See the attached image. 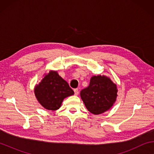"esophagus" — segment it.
Wrapping results in <instances>:
<instances>
[{
    "instance_id": "esophagus-1",
    "label": "esophagus",
    "mask_w": 154,
    "mask_h": 154,
    "mask_svg": "<svg viewBox=\"0 0 154 154\" xmlns=\"http://www.w3.org/2000/svg\"><path fill=\"white\" fill-rule=\"evenodd\" d=\"M74 92H75V95H78V94H79V90L76 88V89L74 90Z\"/></svg>"
}]
</instances>
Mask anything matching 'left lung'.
Listing matches in <instances>:
<instances>
[{
	"mask_svg": "<svg viewBox=\"0 0 154 154\" xmlns=\"http://www.w3.org/2000/svg\"><path fill=\"white\" fill-rule=\"evenodd\" d=\"M117 85L105 75L92 76L88 87L80 96L85 107L91 113L99 115L110 109L118 96Z\"/></svg>",
	"mask_w": 154,
	"mask_h": 154,
	"instance_id": "left-lung-1",
	"label": "left lung"
}]
</instances>
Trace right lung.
I'll return each mask as SVG.
<instances>
[{
    "label": "right lung",
    "mask_w": 154,
    "mask_h": 154,
    "mask_svg": "<svg viewBox=\"0 0 154 154\" xmlns=\"http://www.w3.org/2000/svg\"><path fill=\"white\" fill-rule=\"evenodd\" d=\"M35 95L41 106L48 110L56 111L61 106L65 98L74 94V92L58 72L50 71L34 89Z\"/></svg>",
    "instance_id": "add662e5"
}]
</instances>
